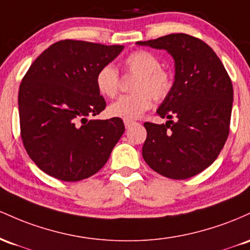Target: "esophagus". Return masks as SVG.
<instances>
[{
  "instance_id": "esophagus-1",
  "label": "esophagus",
  "mask_w": 250,
  "mask_h": 250,
  "mask_svg": "<svg viewBox=\"0 0 250 250\" xmlns=\"http://www.w3.org/2000/svg\"><path fill=\"white\" fill-rule=\"evenodd\" d=\"M124 124H125V127H126V128H130L131 126H133L134 124H136V123H134V122H130V120H125Z\"/></svg>"
}]
</instances>
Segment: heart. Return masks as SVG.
Instances as JSON below:
<instances>
[{
    "mask_svg": "<svg viewBox=\"0 0 250 250\" xmlns=\"http://www.w3.org/2000/svg\"><path fill=\"white\" fill-rule=\"evenodd\" d=\"M125 69L137 74L133 94L124 95L111 104L107 113L123 120H136L150 110L152 98L162 102L173 87V78L170 72L162 68L158 58L147 50H136L124 60ZM95 87L105 98H114L119 87V74L113 64H105L95 75Z\"/></svg>",
    "mask_w": 250,
    "mask_h": 250,
    "instance_id": "1",
    "label": "heart"
}]
</instances>
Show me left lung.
Listing matches in <instances>:
<instances>
[{
  "instance_id": "obj_1",
  "label": "left lung",
  "mask_w": 250,
  "mask_h": 250,
  "mask_svg": "<svg viewBox=\"0 0 250 250\" xmlns=\"http://www.w3.org/2000/svg\"><path fill=\"white\" fill-rule=\"evenodd\" d=\"M137 44L167 50L175 61L173 87L157 108L169 120L145 123L143 158L167 178L192 177L214 163L228 138L234 100L230 78L214 50L193 36L170 34Z\"/></svg>"
}]
</instances>
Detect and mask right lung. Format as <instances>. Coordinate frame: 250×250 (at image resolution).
<instances>
[{"label": "right lung", "instance_id": "right-lung-1", "mask_svg": "<svg viewBox=\"0 0 250 250\" xmlns=\"http://www.w3.org/2000/svg\"><path fill=\"white\" fill-rule=\"evenodd\" d=\"M124 49L87 41L49 46L22 79L19 89L21 138L43 172L64 182L97 173L125 131L119 118L89 119L105 110L95 75Z\"/></svg>", "mask_w": 250, "mask_h": 250}]
</instances>
